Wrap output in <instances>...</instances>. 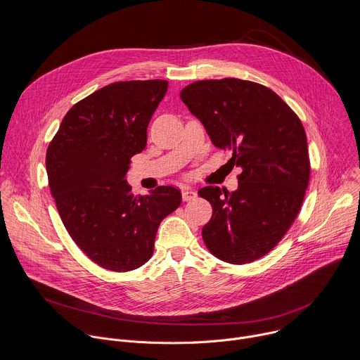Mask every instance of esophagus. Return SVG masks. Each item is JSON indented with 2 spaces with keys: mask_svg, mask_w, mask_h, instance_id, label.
<instances>
[{
  "mask_svg": "<svg viewBox=\"0 0 360 360\" xmlns=\"http://www.w3.org/2000/svg\"><path fill=\"white\" fill-rule=\"evenodd\" d=\"M196 196H198V193H196L195 191H192V189H184V191H182V199H184L185 202L192 200V199H195Z\"/></svg>",
  "mask_w": 360,
  "mask_h": 360,
  "instance_id": "34e87169",
  "label": "esophagus"
}]
</instances>
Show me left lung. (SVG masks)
I'll use <instances>...</instances> for the list:
<instances>
[{"label": "left lung", "instance_id": "1", "mask_svg": "<svg viewBox=\"0 0 360 360\" xmlns=\"http://www.w3.org/2000/svg\"><path fill=\"white\" fill-rule=\"evenodd\" d=\"M181 98L242 169L234 192L199 189L213 209L203 242L226 263H252L278 245L300 213L311 171L301 120L271 89L234 77L193 82Z\"/></svg>", "mask_w": 360, "mask_h": 360}]
</instances>
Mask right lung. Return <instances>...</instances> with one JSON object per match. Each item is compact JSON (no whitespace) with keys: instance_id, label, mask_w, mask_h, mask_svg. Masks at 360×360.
Masks as SVG:
<instances>
[{"instance_id":"obj_1","label":"right lung","mask_w":360,"mask_h":360,"mask_svg":"<svg viewBox=\"0 0 360 360\" xmlns=\"http://www.w3.org/2000/svg\"><path fill=\"white\" fill-rule=\"evenodd\" d=\"M167 89L160 79L107 84L66 112L48 147L60 219L79 249L105 270L124 273L147 263L160 223L182 202L174 186L134 196L126 179Z\"/></svg>"}]
</instances>
